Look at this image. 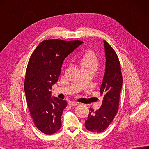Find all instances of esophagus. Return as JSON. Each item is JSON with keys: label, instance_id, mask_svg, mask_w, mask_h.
<instances>
[{"label": "esophagus", "instance_id": "34e87169", "mask_svg": "<svg viewBox=\"0 0 149 149\" xmlns=\"http://www.w3.org/2000/svg\"><path fill=\"white\" fill-rule=\"evenodd\" d=\"M78 102H70L68 103V105L70 106H76L78 105Z\"/></svg>", "mask_w": 149, "mask_h": 149}]
</instances>
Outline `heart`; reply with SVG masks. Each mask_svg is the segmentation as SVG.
I'll return each instance as SVG.
<instances>
[{"label":"heart","instance_id":"1","mask_svg":"<svg viewBox=\"0 0 149 149\" xmlns=\"http://www.w3.org/2000/svg\"><path fill=\"white\" fill-rule=\"evenodd\" d=\"M80 63L82 69L96 70L99 65V60L93 50H88L82 57Z\"/></svg>","mask_w":149,"mask_h":149}]
</instances>
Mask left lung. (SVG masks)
Returning a JSON list of instances; mask_svg holds the SVG:
<instances>
[{"label":"left lung","mask_w":149,"mask_h":149,"mask_svg":"<svg viewBox=\"0 0 149 149\" xmlns=\"http://www.w3.org/2000/svg\"><path fill=\"white\" fill-rule=\"evenodd\" d=\"M106 57L105 72L100 89L102 104L95 111L90 108V113L85 121L88 131L100 133L105 131L116 116L119 107L123 84L120 63L118 55L110 45L104 40Z\"/></svg>","instance_id":"1"}]
</instances>
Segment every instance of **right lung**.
<instances>
[{"mask_svg":"<svg viewBox=\"0 0 149 149\" xmlns=\"http://www.w3.org/2000/svg\"><path fill=\"white\" fill-rule=\"evenodd\" d=\"M83 43L81 40H43L29 60L24 83L27 105L35 126L52 135L61 126V116L67 106L65 100L51 98L52 86L58 81L63 61Z\"/></svg>","mask_w":149,"mask_h":149,"instance_id":"obj_1","label":"right lung"}]
</instances>
